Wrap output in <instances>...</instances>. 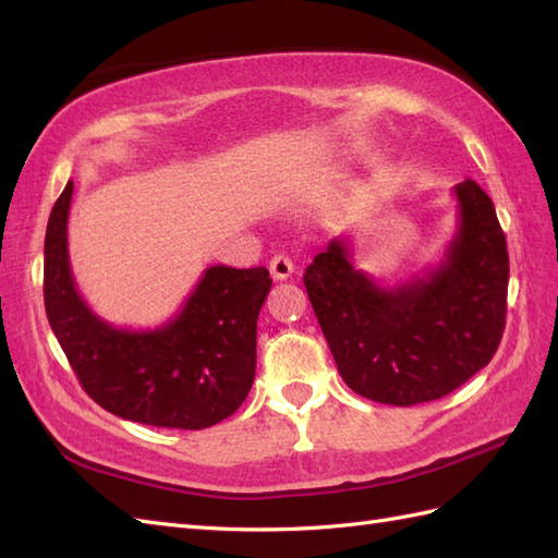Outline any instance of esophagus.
Returning <instances> with one entry per match:
<instances>
[{
    "label": "esophagus",
    "mask_w": 558,
    "mask_h": 558,
    "mask_svg": "<svg viewBox=\"0 0 558 558\" xmlns=\"http://www.w3.org/2000/svg\"><path fill=\"white\" fill-rule=\"evenodd\" d=\"M270 278L272 280H288L292 272H294V264L286 256V254H278L270 258Z\"/></svg>",
    "instance_id": "obj_1"
}]
</instances>
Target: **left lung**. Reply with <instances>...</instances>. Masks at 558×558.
I'll return each mask as SVG.
<instances>
[{
	"instance_id": "1",
	"label": "left lung",
	"mask_w": 558,
	"mask_h": 558,
	"mask_svg": "<svg viewBox=\"0 0 558 558\" xmlns=\"http://www.w3.org/2000/svg\"><path fill=\"white\" fill-rule=\"evenodd\" d=\"M458 230L441 264L396 288L354 268L333 240L304 272V288L338 372L354 393L410 408L448 396L487 366L506 326L508 248L492 198L465 180Z\"/></svg>"
}]
</instances>
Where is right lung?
<instances>
[{
	"mask_svg": "<svg viewBox=\"0 0 558 558\" xmlns=\"http://www.w3.org/2000/svg\"><path fill=\"white\" fill-rule=\"evenodd\" d=\"M74 182L47 220L45 312L83 390L122 420L206 429L242 405L256 372V322L270 290L264 266H210L174 318L114 328L76 290L66 222Z\"/></svg>",
	"mask_w": 558,
	"mask_h": 558,
	"instance_id": "obj_1",
	"label": "right lung"
}]
</instances>
